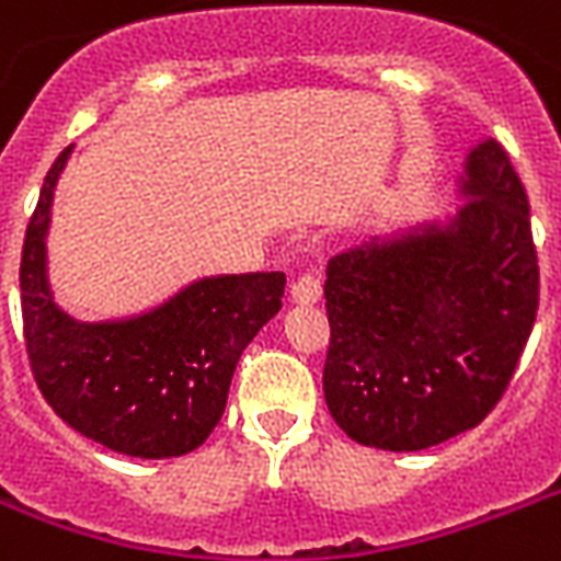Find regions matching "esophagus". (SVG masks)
<instances>
[{
	"label": "esophagus",
	"instance_id": "esophagus-1",
	"mask_svg": "<svg viewBox=\"0 0 561 561\" xmlns=\"http://www.w3.org/2000/svg\"><path fill=\"white\" fill-rule=\"evenodd\" d=\"M320 294H323V285H320V279L314 273H302V276H297L294 285H290V299L299 302V306H314L320 299Z\"/></svg>",
	"mask_w": 561,
	"mask_h": 561
}]
</instances>
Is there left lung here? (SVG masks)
Segmentation results:
<instances>
[{
  "mask_svg": "<svg viewBox=\"0 0 561 561\" xmlns=\"http://www.w3.org/2000/svg\"><path fill=\"white\" fill-rule=\"evenodd\" d=\"M447 217L337 252L327 264L323 394L353 442L412 453L497 405L538 311L529 203L506 149L482 138Z\"/></svg>",
  "mask_w": 561,
  "mask_h": 561,
  "instance_id": "8db88e82",
  "label": "left lung"
}]
</instances>
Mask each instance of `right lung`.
<instances>
[{
  "instance_id": "1",
  "label": "right lung",
  "mask_w": 561,
  "mask_h": 561,
  "mask_svg": "<svg viewBox=\"0 0 561 561\" xmlns=\"http://www.w3.org/2000/svg\"><path fill=\"white\" fill-rule=\"evenodd\" d=\"M55 158L25 229L23 332L41 394L76 433L135 459L196 450L224 417L238 358L282 309L285 273H220L191 282L140 314L79 320L55 302L46 267Z\"/></svg>"
}]
</instances>
